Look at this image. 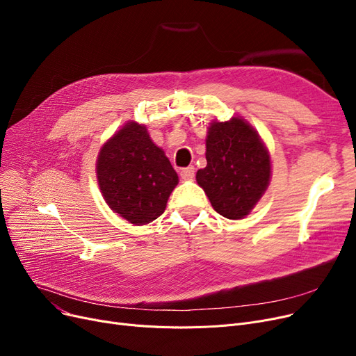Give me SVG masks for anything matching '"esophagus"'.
<instances>
[{
	"mask_svg": "<svg viewBox=\"0 0 356 356\" xmlns=\"http://www.w3.org/2000/svg\"><path fill=\"white\" fill-rule=\"evenodd\" d=\"M180 176L181 179L184 180H192L193 176H195V167L193 165H189V167H184L180 170Z\"/></svg>",
	"mask_w": 356,
	"mask_h": 356,
	"instance_id": "obj_1",
	"label": "esophagus"
}]
</instances>
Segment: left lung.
I'll use <instances>...</instances> for the list:
<instances>
[{"mask_svg":"<svg viewBox=\"0 0 356 356\" xmlns=\"http://www.w3.org/2000/svg\"><path fill=\"white\" fill-rule=\"evenodd\" d=\"M207 167L196 181L212 208L228 219H244L266 193L271 180V157L255 128L242 117L209 124Z\"/></svg>","mask_w":356,"mask_h":356,"instance_id":"1","label":"left lung"}]
</instances>
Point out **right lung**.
Segmentation results:
<instances>
[{"label": "right lung", "instance_id": "right-lung-1", "mask_svg": "<svg viewBox=\"0 0 356 356\" xmlns=\"http://www.w3.org/2000/svg\"><path fill=\"white\" fill-rule=\"evenodd\" d=\"M99 191L112 212L133 225H145L165 209L179 176L147 127L127 121L98 153Z\"/></svg>", "mask_w": 356, "mask_h": 356}]
</instances>
